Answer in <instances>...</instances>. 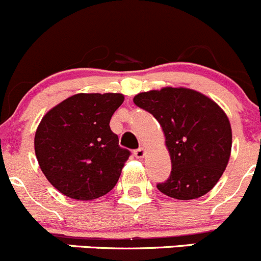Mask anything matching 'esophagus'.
I'll list each match as a JSON object with an SVG mask.
<instances>
[{"instance_id":"1","label":"esophagus","mask_w":261,"mask_h":261,"mask_svg":"<svg viewBox=\"0 0 261 261\" xmlns=\"http://www.w3.org/2000/svg\"><path fill=\"white\" fill-rule=\"evenodd\" d=\"M134 155H135V158H138V159H141V158H144V155H145V150H144V147H139V149H136L135 151H134Z\"/></svg>"}]
</instances>
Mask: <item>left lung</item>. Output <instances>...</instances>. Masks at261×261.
<instances>
[{
  "label": "left lung",
  "mask_w": 261,
  "mask_h": 261,
  "mask_svg": "<svg viewBox=\"0 0 261 261\" xmlns=\"http://www.w3.org/2000/svg\"><path fill=\"white\" fill-rule=\"evenodd\" d=\"M134 103L162 126L172 172L156 188L188 201L208 193L227 167L232 133L227 116L211 98L189 88L165 87L134 97Z\"/></svg>",
  "instance_id": "obj_1"
}]
</instances>
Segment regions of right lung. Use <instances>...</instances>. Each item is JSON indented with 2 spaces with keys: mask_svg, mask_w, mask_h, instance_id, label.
<instances>
[{
  "mask_svg": "<svg viewBox=\"0 0 261 261\" xmlns=\"http://www.w3.org/2000/svg\"><path fill=\"white\" fill-rule=\"evenodd\" d=\"M122 102L121 93H78L44 116L34 140L36 159L60 193L91 201L116 186L130 156L110 127Z\"/></svg>",
  "mask_w": 261,
  "mask_h": 261,
  "instance_id": "obj_1",
  "label": "right lung"
}]
</instances>
